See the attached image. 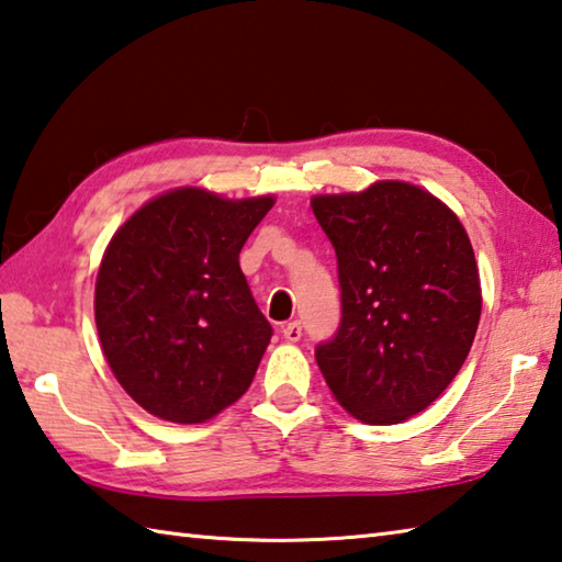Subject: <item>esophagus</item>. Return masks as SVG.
Returning a JSON list of instances; mask_svg holds the SVG:
<instances>
[{
    "label": "esophagus",
    "instance_id": "obj_1",
    "mask_svg": "<svg viewBox=\"0 0 562 562\" xmlns=\"http://www.w3.org/2000/svg\"><path fill=\"white\" fill-rule=\"evenodd\" d=\"M281 333H283V337L289 342H299L301 340V335H303V327H301V321H291V323H285L283 327H281Z\"/></svg>",
    "mask_w": 562,
    "mask_h": 562
}]
</instances>
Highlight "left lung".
Returning a JSON list of instances; mask_svg holds the SVG:
<instances>
[{"instance_id":"8db88e82","label":"left lung","mask_w":562,"mask_h":562,"mask_svg":"<svg viewBox=\"0 0 562 562\" xmlns=\"http://www.w3.org/2000/svg\"><path fill=\"white\" fill-rule=\"evenodd\" d=\"M311 205L335 247L342 291L340 327L315 347L317 367L362 423L416 416L460 372L480 325L468 232L436 195L401 181L315 195Z\"/></svg>"}]
</instances>
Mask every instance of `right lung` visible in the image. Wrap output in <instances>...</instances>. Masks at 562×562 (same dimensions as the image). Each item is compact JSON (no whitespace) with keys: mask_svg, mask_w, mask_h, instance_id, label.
Wrapping results in <instances>:
<instances>
[{"mask_svg":"<svg viewBox=\"0 0 562 562\" xmlns=\"http://www.w3.org/2000/svg\"><path fill=\"white\" fill-rule=\"evenodd\" d=\"M271 205L176 188L112 237L94 323L116 381L156 418L203 423L249 389L273 330L239 251Z\"/></svg>","mask_w":562,"mask_h":562,"instance_id":"add662e5","label":"right lung"}]
</instances>
